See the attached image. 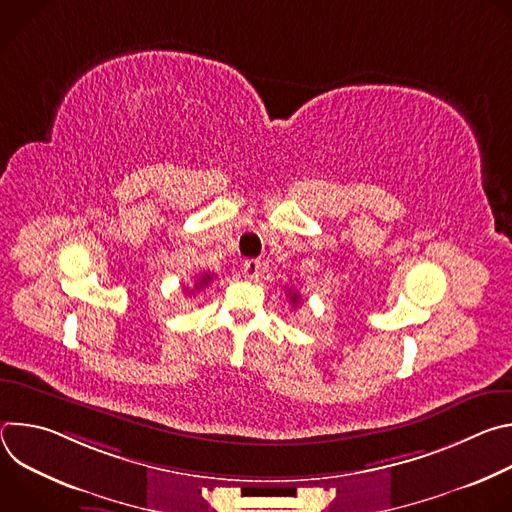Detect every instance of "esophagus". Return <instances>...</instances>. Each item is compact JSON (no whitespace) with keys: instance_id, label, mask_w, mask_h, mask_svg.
Returning <instances> with one entry per match:
<instances>
[{"instance_id":"obj_1","label":"esophagus","mask_w":512,"mask_h":512,"mask_svg":"<svg viewBox=\"0 0 512 512\" xmlns=\"http://www.w3.org/2000/svg\"><path fill=\"white\" fill-rule=\"evenodd\" d=\"M243 273H245V277H249V279H257L259 273H261V261H259V259H247V261L243 263Z\"/></svg>"}]
</instances>
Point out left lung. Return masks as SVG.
<instances>
[{"label": "left lung", "mask_w": 512, "mask_h": 512, "mask_svg": "<svg viewBox=\"0 0 512 512\" xmlns=\"http://www.w3.org/2000/svg\"><path fill=\"white\" fill-rule=\"evenodd\" d=\"M298 294H289V300H291V306H294V304H298Z\"/></svg>", "instance_id": "obj_1"}]
</instances>
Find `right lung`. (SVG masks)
<instances>
[{"label": "right lung", "mask_w": 512, "mask_h": 512, "mask_svg": "<svg viewBox=\"0 0 512 512\" xmlns=\"http://www.w3.org/2000/svg\"><path fill=\"white\" fill-rule=\"evenodd\" d=\"M212 277H214V273H202V277H198V279H196V283H194V289H196V291H198V289H204V287H206V285L212 281ZM194 289H190V294H192Z\"/></svg>", "instance_id": "add662e5"}]
</instances>
